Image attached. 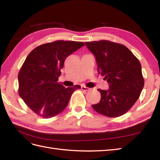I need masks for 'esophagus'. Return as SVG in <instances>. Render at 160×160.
<instances>
[{
	"label": "esophagus",
	"mask_w": 160,
	"mask_h": 160,
	"mask_svg": "<svg viewBox=\"0 0 160 160\" xmlns=\"http://www.w3.org/2000/svg\"><path fill=\"white\" fill-rule=\"evenodd\" d=\"M81 89H82V91H88L90 90V89H89V87H87L84 86V85L81 86Z\"/></svg>",
	"instance_id": "esophagus-1"
}]
</instances>
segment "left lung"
<instances>
[{"label": "left lung", "instance_id": "left-lung-1", "mask_svg": "<svg viewBox=\"0 0 160 160\" xmlns=\"http://www.w3.org/2000/svg\"><path fill=\"white\" fill-rule=\"evenodd\" d=\"M96 57L98 71L109 84L100 92L99 103L92 105L98 113L108 118L125 114L140 96L144 85L140 61L127 47L109 40L85 42Z\"/></svg>", "mask_w": 160, "mask_h": 160}]
</instances>
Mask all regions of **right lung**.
Instances as JSON below:
<instances>
[{
	"instance_id": "right-lung-1",
	"label": "right lung",
	"mask_w": 160,
	"mask_h": 160,
	"mask_svg": "<svg viewBox=\"0 0 160 160\" xmlns=\"http://www.w3.org/2000/svg\"><path fill=\"white\" fill-rule=\"evenodd\" d=\"M84 45L83 42L56 40L36 47L19 71L18 94L32 111L51 118L65 109L80 85L65 88L58 82L66 58Z\"/></svg>"
}]
</instances>
